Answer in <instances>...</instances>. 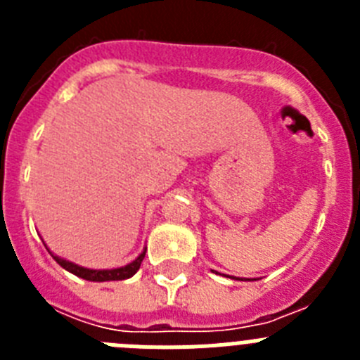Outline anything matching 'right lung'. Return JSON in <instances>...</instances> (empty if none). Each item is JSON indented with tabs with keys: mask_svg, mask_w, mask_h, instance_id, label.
Listing matches in <instances>:
<instances>
[{
	"mask_svg": "<svg viewBox=\"0 0 360 360\" xmlns=\"http://www.w3.org/2000/svg\"><path fill=\"white\" fill-rule=\"evenodd\" d=\"M144 256H146V250L141 254V256L136 257L135 262L129 263V265L120 266V269H111V270L84 269V266H79V265H75V263L66 262V259H61V257H57V256H53V259H56V262L59 263L63 269H66L68 272H72V274L79 276V278L86 279V281H119V279L131 278L136 270L141 269V263H142V259H144Z\"/></svg>",
	"mask_w": 360,
	"mask_h": 360,
	"instance_id": "obj_1",
	"label": "right lung"
}]
</instances>
